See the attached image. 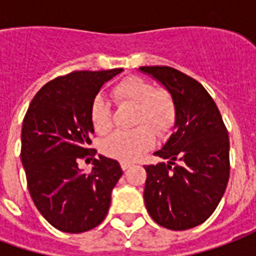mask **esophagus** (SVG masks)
I'll use <instances>...</instances> for the list:
<instances>
[{
    "instance_id": "esophagus-1",
    "label": "esophagus",
    "mask_w": 256,
    "mask_h": 256,
    "mask_svg": "<svg viewBox=\"0 0 256 256\" xmlns=\"http://www.w3.org/2000/svg\"><path fill=\"white\" fill-rule=\"evenodd\" d=\"M120 166H122V170L123 172H126L128 168L133 166V163L132 162H120Z\"/></svg>"
}]
</instances>
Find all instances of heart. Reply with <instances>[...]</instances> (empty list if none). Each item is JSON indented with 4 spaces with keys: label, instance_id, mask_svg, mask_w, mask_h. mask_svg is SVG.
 Listing matches in <instances>:
<instances>
[{
    "label": "heart",
    "instance_id": "obj_1",
    "mask_svg": "<svg viewBox=\"0 0 256 256\" xmlns=\"http://www.w3.org/2000/svg\"><path fill=\"white\" fill-rule=\"evenodd\" d=\"M112 96L119 106H136L133 132H116L101 144V150L110 158L132 162L154 145V134H166L176 120V101L163 89L140 76H128L114 86ZM90 120L98 134L112 128V108L101 96H96L90 104Z\"/></svg>",
    "mask_w": 256,
    "mask_h": 256
}]
</instances>
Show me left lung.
I'll list each match as a JSON object with an SVG mask.
<instances>
[{
	"label": "left lung",
	"mask_w": 256,
	"mask_h": 256,
	"mask_svg": "<svg viewBox=\"0 0 256 256\" xmlns=\"http://www.w3.org/2000/svg\"><path fill=\"white\" fill-rule=\"evenodd\" d=\"M176 101L174 132L155 152L167 160L145 166L144 200L150 218L172 230L203 224L220 204L230 174L229 136L203 84L167 66L140 67Z\"/></svg>",
	"instance_id": "obj_1"
}]
</instances>
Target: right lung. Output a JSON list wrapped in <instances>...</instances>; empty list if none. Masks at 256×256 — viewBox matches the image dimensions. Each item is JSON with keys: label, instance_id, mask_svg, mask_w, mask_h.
I'll return each instance as SVG.
<instances>
[{"label": "right lung", "instance_id": "right-lung-1", "mask_svg": "<svg viewBox=\"0 0 256 256\" xmlns=\"http://www.w3.org/2000/svg\"><path fill=\"white\" fill-rule=\"evenodd\" d=\"M74 71L58 76L34 96L22 128L20 159L31 198L42 216L58 230L82 233L106 216L111 192L122 177L114 159L98 155L84 172L79 159L94 158L90 104L101 86L122 72Z\"/></svg>", "mask_w": 256, "mask_h": 256}]
</instances>
